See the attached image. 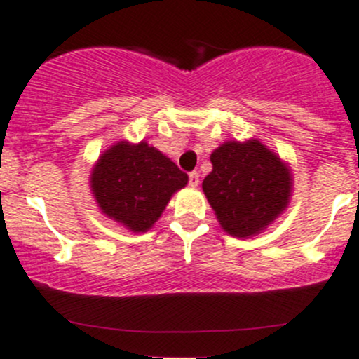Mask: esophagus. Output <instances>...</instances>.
Returning <instances> with one entry per match:
<instances>
[{
    "label": "esophagus",
    "instance_id": "esophagus-1",
    "mask_svg": "<svg viewBox=\"0 0 359 359\" xmlns=\"http://www.w3.org/2000/svg\"><path fill=\"white\" fill-rule=\"evenodd\" d=\"M199 184V173L198 172H191L189 173V186L191 187H198Z\"/></svg>",
    "mask_w": 359,
    "mask_h": 359
}]
</instances>
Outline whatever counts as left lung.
Returning a JSON list of instances; mask_svg holds the SVG:
<instances>
[{
    "instance_id": "1",
    "label": "left lung",
    "mask_w": 359,
    "mask_h": 359,
    "mask_svg": "<svg viewBox=\"0 0 359 359\" xmlns=\"http://www.w3.org/2000/svg\"><path fill=\"white\" fill-rule=\"evenodd\" d=\"M210 160L213 170L203 191L230 236H256L287 208L292 191L287 165L259 141H229Z\"/></svg>"
}]
</instances>
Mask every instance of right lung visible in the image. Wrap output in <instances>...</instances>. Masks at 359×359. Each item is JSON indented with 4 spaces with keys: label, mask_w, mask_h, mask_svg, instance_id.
<instances>
[{
    "label": "right lung",
    "mask_w": 359,
    "mask_h": 359,
    "mask_svg": "<svg viewBox=\"0 0 359 359\" xmlns=\"http://www.w3.org/2000/svg\"><path fill=\"white\" fill-rule=\"evenodd\" d=\"M187 180V173L148 142L120 141L94 165L90 189L107 217L132 232H146Z\"/></svg>",
    "instance_id": "1"
}]
</instances>
